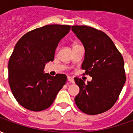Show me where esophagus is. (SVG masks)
Listing matches in <instances>:
<instances>
[{
    "instance_id": "esophagus-1",
    "label": "esophagus",
    "mask_w": 133,
    "mask_h": 133,
    "mask_svg": "<svg viewBox=\"0 0 133 133\" xmlns=\"http://www.w3.org/2000/svg\"><path fill=\"white\" fill-rule=\"evenodd\" d=\"M68 81H69L70 83H74V80H73V78H71V77H68Z\"/></svg>"
}]
</instances>
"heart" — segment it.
Wrapping results in <instances>:
<instances>
[{
  "label": "heart",
  "instance_id": "b5f03b06",
  "mask_svg": "<svg viewBox=\"0 0 133 133\" xmlns=\"http://www.w3.org/2000/svg\"><path fill=\"white\" fill-rule=\"evenodd\" d=\"M78 45H73V46H72V48H75V47H76V46H78Z\"/></svg>",
  "mask_w": 133,
  "mask_h": 133
}]
</instances>
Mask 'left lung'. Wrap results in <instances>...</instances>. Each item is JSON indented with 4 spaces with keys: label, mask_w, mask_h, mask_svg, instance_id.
Returning a JSON list of instances; mask_svg holds the SVG:
<instances>
[{
    "label": "left lung",
    "mask_w": 133,
    "mask_h": 133,
    "mask_svg": "<svg viewBox=\"0 0 133 133\" xmlns=\"http://www.w3.org/2000/svg\"><path fill=\"white\" fill-rule=\"evenodd\" d=\"M72 30L85 48L82 69L92 77L88 84L75 78L80 88L75 104L84 113H103L114 105L125 83L123 56L103 31L86 25H73Z\"/></svg>",
    "instance_id": "8db88e82"
}]
</instances>
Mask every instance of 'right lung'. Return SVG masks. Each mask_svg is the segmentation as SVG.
<instances>
[{"label":"right lung","instance_id":"1","mask_svg":"<svg viewBox=\"0 0 133 133\" xmlns=\"http://www.w3.org/2000/svg\"><path fill=\"white\" fill-rule=\"evenodd\" d=\"M70 30L68 25H48L25 34L16 43L8 62V83L25 108L35 112L48 108L66 83L65 74L51 76L43 70Z\"/></svg>","mask_w":133,"mask_h":133}]
</instances>
